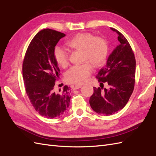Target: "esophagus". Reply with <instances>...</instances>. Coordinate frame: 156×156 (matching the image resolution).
Returning <instances> with one entry per match:
<instances>
[{"instance_id": "34e87169", "label": "esophagus", "mask_w": 156, "mask_h": 156, "mask_svg": "<svg viewBox=\"0 0 156 156\" xmlns=\"http://www.w3.org/2000/svg\"><path fill=\"white\" fill-rule=\"evenodd\" d=\"M81 87V85H75L74 87H73V90H77V89H80Z\"/></svg>"}]
</instances>
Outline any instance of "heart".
<instances>
[{
    "instance_id": "obj_1",
    "label": "heart",
    "mask_w": 156,
    "mask_h": 156,
    "mask_svg": "<svg viewBox=\"0 0 156 156\" xmlns=\"http://www.w3.org/2000/svg\"><path fill=\"white\" fill-rule=\"evenodd\" d=\"M66 44L72 49L81 51V65L71 67L66 73L67 82L74 84H83L88 80L94 68L104 65L108 55L107 41L102 36H94L91 33L81 32L68 40ZM57 64L63 68L69 64V54L59 46L53 52Z\"/></svg>"
}]
</instances>
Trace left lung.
I'll use <instances>...</instances> for the list:
<instances>
[{
    "mask_svg": "<svg viewBox=\"0 0 156 156\" xmlns=\"http://www.w3.org/2000/svg\"><path fill=\"white\" fill-rule=\"evenodd\" d=\"M119 36V44L109 55L107 65L96 78L100 87H93L89 104L94 112L108 116L122 109L129 101L135 85L136 59L130 44L122 34L111 28ZM108 85L104 88V84Z\"/></svg>",
    "mask_w": 156,
    "mask_h": 156,
    "instance_id": "1",
    "label": "left lung"
}]
</instances>
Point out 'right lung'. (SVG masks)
Wrapping results in <instances>:
<instances>
[{"instance_id": "1", "label": "right lung", "mask_w": 156, "mask_h": 156, "mask_svg": "<svg viewBox=\"0 0 156 156\" xmlns=\"http://www.w3.org/2000/svg\"><path fill=\"white\" fill-rule=\"evenodd\" d=\"M65 34L52 29L41 30L33 37L22 63V75L26 93L34 109L47 119L65 115L69 106V87L59 93L54 91L60 71L53 52Z\"/></svg>"}]
</instances>
